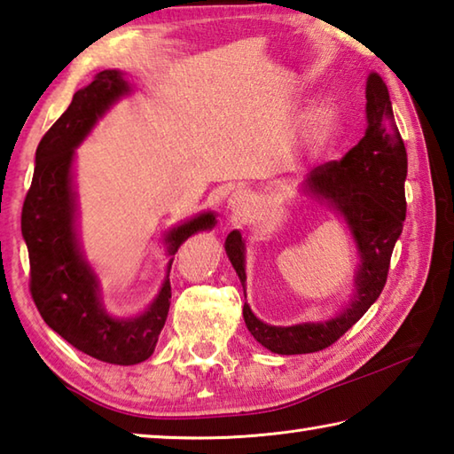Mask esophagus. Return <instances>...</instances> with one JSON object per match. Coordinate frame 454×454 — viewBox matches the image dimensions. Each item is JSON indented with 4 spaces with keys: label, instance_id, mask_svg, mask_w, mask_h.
<instances>
[{
    "label": "esophagus",
    "instance_id": "obj_1",
    "mask_svg": "<svg viewBox=\"0 0 454 454\" xmlns=\"http://www.w3.org/2000/svg\"><path fill=\"white\" fill-rule=\"evenodd\" d=\"M250 210V196L244 191H236L230 199V216L234 222H240Z\"/></svg>",
    "mask_w": 454,
    "mask_h": 454
}]
</instances>
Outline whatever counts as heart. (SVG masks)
<instances>
[{
  "label": "heart",
  "instance_id": "heart-1",
  "mask_svg": "<svg viewBox=\"0 0 454 454\" xmlns=\"http://www.w3.org/2000/svg\"><path fill=\"white\" fill-rule=\"evenodd\" d=\"M335 127H337V111L329 103H324V105L313 106V109L308 113L303 130H306V138L309 145L321 146L333 137Z\"/></svg>",
  "mask_w": 454,
  "mask_h": 454
}]
</instances>
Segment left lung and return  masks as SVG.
I'll use <instances>...</instances> for the list:
<instances>
[{
    "label": "left lung",
    "instance_id": "left-lung-1",
    "mask_svg": "<svg viewBox=\"0 0 454 454\" xmlns=\"http://www.w3.org/2000/svg\"><path fill=\"white\" fill-rule=\"evenodd\" d=\"M365 98V137L341 160L319 164L306 178L308 191L341 212L356 238L361 254L357 294L333 319L292 327L263 324L244 303L248 332L274 353L298 356L329 348L364 317L385 287L391 254L407 214V151L395 125L389 90L377 73H371L367 79ZM226 254L244 284V242L236 230L226 238Z\"/></svg>",
    "mask_w": 454,
    "mask_h": 454
}]
</instances>
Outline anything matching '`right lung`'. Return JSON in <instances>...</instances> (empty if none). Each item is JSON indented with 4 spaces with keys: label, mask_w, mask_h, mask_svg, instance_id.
<instances>
[{
    "label": "right lung",
    "mask_w": 454,
    "mask_h": 454,
    "mask_svg": "<svg viewBox=\"0 0 454 454\" xmlns=\"http://www.w3.org/2000/svg\"><path fill=\"white\" fill-rule=\"evenodd\" d=\"M129 93L119 71H101L73 95V101L39 141L35 170L21 210V234L29 252V292L45 324L73 348L98 361L135 365L153 356L170 308L167 279L143 316L111 317L98 301L97 279L81 258L75 240V196L71 191V160L75 148L97 119ZM216 224L212 212L200 214L167 236L168 254L199 230ZM172 263V260H170Z\"/></svg>",
    "instance_id": "1"
}]
</instances>
